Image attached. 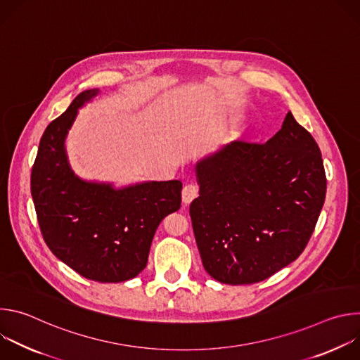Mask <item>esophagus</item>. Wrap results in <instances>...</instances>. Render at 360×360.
Masks as SVG:
<instances>
[{
	"mask_svg": "<svg viewBox=\"0 0 360 360\" xmlns=\"http://www.w3.org/2000/svg\"><path fill=\"white\" fill-rule=\"evenodd\" d=\"M196 196H198V186L196 185L189 184V185L184 186V189H182V202L185 205H189Z\"/></svg>",
	"mask_w": 360,
	"mask_h": 360,
	"instance_id": "obj_1",
	"label": "esophagus"
}]
</instances>
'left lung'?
I'll return each mask as SVG.
<instances>
[{
    "label": "left lung",
    "mask_w": 360,
    "mask_h": 360,
    "mask_svg": "<svg viewBox=\"0 0 360 360\" xmlns=\"http://www.w3.org/2000/svg\"><path fill=\"white\" fill-rule=\"evenodd\" d=\"M189 215L205 271L226 285L261 282L303 252L326 195L321 149L288 112L266 143L232 141L195 165Z\"/></svg>",
    "instance_id": "obj_1"
}]
</instances>
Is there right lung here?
Instances as JSON below:
<instances>
[{
    "instance_id": "1",
    "label": "right lung",
    "mask_w": 360,
    "mask_h": 360,
    "mask_svg": "<svg viewBox=\"0 0 360 360\" xmlns=\"http://www.w3.org/2000/svg\"><path fill=\"white\" fill-rule=\"evenodd\" d=\"M98 94V88L82 91L46 127L31 172V195L51 252L86 279L117 283L146 266L157 228L181 208L182 182L143 181L115 188L72 171L65 141L79 108Z\"/></svg>"
}]
</instances>
